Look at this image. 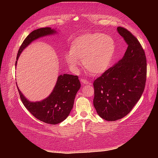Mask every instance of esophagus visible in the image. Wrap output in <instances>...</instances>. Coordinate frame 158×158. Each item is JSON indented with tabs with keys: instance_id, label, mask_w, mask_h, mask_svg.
<instances>
[{
	"instance_id": "obj_1",
	"label": "esophagus",
	"mask_w": 158,
	"mask_h": 158,
	"mask_svg": "<svg viewBox=\"0 0 158 158\" xmlns=\"http://www.w3.org/2000/svg\"><path fill=\"white\" fill-rule=\"evenodd\" d=\"M81 83H82V84H89V82H88V81L87 80H85L84 78H81Z\"/></svg>"
}]
</instances>
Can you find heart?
Here are the masks:
<instances>
[{
	"label": "heart",
	"mask_w": 158,
	"mask_h": 158,
	"mask_svg": "<svg viewBox=\"0 0 158 158\" xmlns=\"http://www.w3.org/2000/svg\"><path fill=\"white\" fill-rule=\"evenodd\" d=\"M115 45L112 38L100 33H88L71 41L66 60L73 69H78L79 60L90 74L101 75L109 69L114 59Z\"/></svg>",
	"instance_id": "b5f03b06"
}]
</instances>
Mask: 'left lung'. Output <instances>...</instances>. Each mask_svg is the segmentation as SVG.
<instances>
[{
  "label": "left lung",
  "instance_id": "8db88e82",
  "mask_svg": "<svg viewBox=\"0 0 158 158\" xmlns=\"http://www.w3.org/2000/svg\"><path fill=\"white\" fill-rule=\"evenodd\" d=\"M117 31L128 45L125 55L94 82V107L108 121L130 113L144 92L146 80V58L140 42L125 28L118 27Z\"/></svg>",
  "mask_w": 158,
  "mask_h": 158
}]
</instances>
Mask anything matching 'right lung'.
Here are the masks:
<instances>
[{
    "label": "right lung",
    "instance_id": "add662e5",
    "mask_svg": "<svg viewBox=\"0 0 158 158\" xmlns=\"http://www.w3.org/2000/svg\"><path fill=\"white\" fill-rule=\"evenodd\" d=\"M56 31L51 27L39 28L31 32L23 41L18 50L17 60L21 52L32 41L44 36L55 34ZM23 106L36 118L45 123L56 125L63 121L70 114L80 83L77 76L64 74L58 76L55 86L47 98L40 102H32L27 99L18 89Z\"/></svg>",
    "mask_w": 158,
    "mask_h": 158
}]
</instances>
